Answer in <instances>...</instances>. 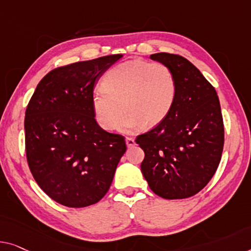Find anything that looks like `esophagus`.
<instances>
[{"mask_svg": "<svg viewBox=\"0 0 251 251\" xmlns=\"http://www.w3.org/2000/svg\"><path fill=\"white\" fill-rule=\"evenodd\" d=\"M126 145L127 147H133V145H135V140H134L133 137H126Z\"/></svg>", "mask_w": 251, "mask_h": 251, "instance_id": "esophagus-1", "label": "esophagus"}]
</instances>
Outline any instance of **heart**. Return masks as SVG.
Wrapping results in <instances>:
<instances>
[{
    "label": "heart",
    "mask_w": 251,
    "mask_h": 251,
    "mask_svg": "<svg viewBox=\"0 0 251 251\" xmlns=\"http://www.w3.org/2000/svg\"><path fill=\"white\" fill-rule=\"evenodd\" d=\"M177 97L174 71L163 63L134 59L110 69L91 96L96 121L104 129L153 128L173 110Z\"/></svg>",
    "instance_id": "obj_1"
}]
</instances>
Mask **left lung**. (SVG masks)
<instances>
[{
	"label": "left lung",
	"mask_w": 251,
	"mask_h": 251,
	"mask_svg": "<svg viewBox=\"0 0 251 251\" xmlns=\"http://www.w3.org/2000/svg\"><path fill=\"white\" fill-rule=\"evenodd\" d=\"M150 57L174 71L177 97L161 124L136 137L145 153L142 174L160 197L194 196L208 184L221 161L224 125L218 93L182 56L158 53Z\"/></svg>",
	"instance_id": "1"
}]
</instances>
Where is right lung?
I'll list each match as a JSON object with an SVG mask.
<instances>
[{
  "label": "right lung",
  "mask_w": 251,
  "mask_h": 251,
  "mask_svg": "<svg viewBox=\"0 0 251 251\" xmlns=\"http://www.w3.org/2000/svg\"><path fill=\"white\" fill-rule=\"evenodd\" d=\"M123 55L57 67L45 75L25 109V155L38 186L57 203L84 207L99 201L126 151L125 137L98 125L93 88Z\"/></svg>",
  "instance_id": "add662e5"
}]
</instances>
